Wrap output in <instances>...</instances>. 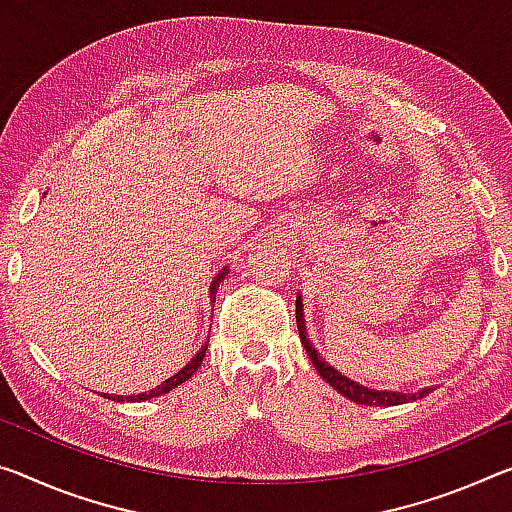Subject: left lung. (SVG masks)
Segmentation results:
<instances>
[{"label":"left lung","instance_id":"1","mask_svg":"<svg viewBox=\"0 0 512 512\" xmlns=\"http://www.w3.org/2000/svg\"><path fill=\"white\" fill-rule=\"evenodd\" d=\"M296 326H298V335H300V342H303L307 355H310L312 364L319 371V376L330 383L332 387L337 389L339 394L346 396L348 401L353 403H360V405H373V408H385V405H401V403H408V401H417V399H424V396L431 392V389L424 387L421 392L417 394H401V392H376V389H369L360 383H353L351 378H346L339 373L337 369H332L326 360H321V355L314 351L312 342L307 339V332H305V316H303V300H296Z\"/></svg>","mask_w":512,"mask_h":512}]
</instances>
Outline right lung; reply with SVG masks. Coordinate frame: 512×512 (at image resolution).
Wrapping results in <instances>:
<instances>
[{"instance_id":"obj_1","label":"right lung","mask_w":512,"mask_h":512,"mask_svg":"<svg viewBox=\"0 0 512 512\" xmlns=\"http://www.w3.org/2000/svg\"><path fill=\"white\" fill-rule=\"evenodd\" d=\"M227 269H223L221 273L216 275L214 278V282H212V294H214V289H216V282L223 278V273H225ZM205 351H207V346H202L200 351L196 353V358H191V362L186 364V367H182L180 371L175 373V376H170L168 380H164V383L161 385H157L154 389H148V392H143V394H139V396H125L127 401H148V399H154V396H161V394H166V392H170V389H175L177 385H182V383H186V380H189L193 373L198 371V367L202 364V358H205ZM104 399H111V401H123V396H111V394H104Z\"/></svg>"}]
</instances>
